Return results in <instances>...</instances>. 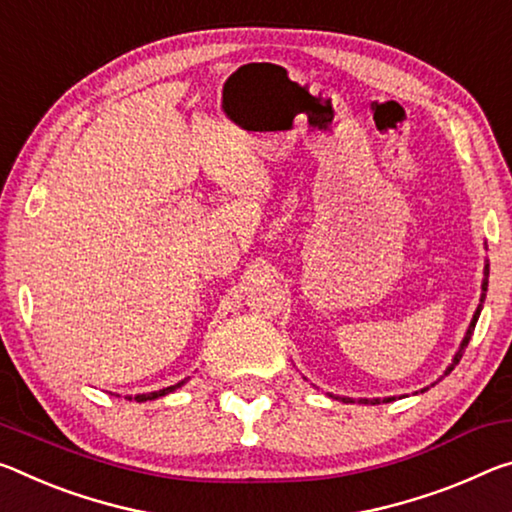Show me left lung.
I'll return each mask as SVG.
<instances>
[{
    "label": "left lung",
    "instance_id": "1",
    "mask_svg": "<svg viewBox=\"0 0 512 512\" xmlns=\"http://www.w3.org/2000/svg\"><path fill=\"white\" fill-rule=\"evenodd\" d=\"M488 275H490V271H488V266H485V278H483V294H481V305L476 307V312H474V319H472V323H469V330H467V335H465V339H462V344H460V351L456 353V358H453V362H451V367L446 369V373H451L453 371V367H456V364L460 362V358H462V353H465V348H467V344H469V339H472V335H474V328H476V321H478V314H481V310H483V300H485V291H488ZM444 373V376H446ZM342 401H348V399H342ZM385 403L387 401H392V399H383ZM362 403H371V405H376V403H380V399H373V401H367V399H362Z\"/></svg>",
    "mask_w": 512,
    "mask_h": 512
}]
</instances>
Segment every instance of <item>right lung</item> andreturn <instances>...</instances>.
Segmentation results:
<instances>
[{
	"instance_id": "right-lung-1",
	"label": "right lung",
	"mask_w": 512,
	"mask_h": 512,
	"mask_svg": "<svg viewBox=\"0 0 512 512\" xmlns=\"http://www.w3.org/2000/svg\"><path fill=\"white\" fill-rule=\"evenodd\" d=\"M182 383H177V385H173V387H166V389H159V392H152V394H139V396H134V401H152V399H159V396H166L168 392H173V389H177L180 387ZM129 401H132V396H127Z\"/></svg>"
}]
</instances>
